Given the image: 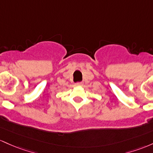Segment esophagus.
<instances>
[{
	"label": "esophagus",
	"instance_id": "esophagus-1",
	"mask_svg": "<svg viewBox=\"0 0 153 153\" xmlns=\"http://www.w3.org/2000/svg\"><path fill=\"white\" fill-rule=\"evenodd\" d=\"M75 85H76V86H82V85H83V82H76Z\"/></svg>",
	"mask_w": 153,
	"mask_h": 153
}]
</instances>
